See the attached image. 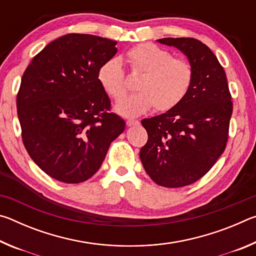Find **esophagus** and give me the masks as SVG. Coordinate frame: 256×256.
I'll return each instance as SVG.
<instances>
[{"label":"esophagus","instance_id":"esophagus-1","mask_svg":"<svg viewBox=\"0 0 256 256\" xmlns=\"http://www.w3.org/2000/svg\"><path fill=\"white\" fill-rule=\"evenodd\" d=\"M138 124H140V122H138V120H126L128 126H136V125H138Z\"/></svg>","mask_w":256,"mask_h":256}]
</instances>
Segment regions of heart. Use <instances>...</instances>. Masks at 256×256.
<instances>
[{"label": "heart", "mask_w": 256, "mask_h": 256, "mask_svg": "<svg viewBox=\"0 0 256 256\" xmlns=\"http://www.w3.org/2000/svg\"><path fill=\"white\" fill-rule=\"evenodd\" d=\"M132 72L142 74L136 82L138 92L120 100L116 110L126 118H136L154 106L167 112L183 100L193 82V68L188 60L175 58L170 52L151 42H142L126 52ZM97 80L108 96L120 100L128 92L122 64L112 58L102 64Z\"/></svg>", "instance_id": "1"}]
</instances>
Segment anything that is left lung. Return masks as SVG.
<instances>
[{"label":"left lung","instance_id":"1","mask_svg":"<svg viewBox=\"0 0 256 256\" xmlns=\"http://www.w3.org/2000/svg\"><path fill=\"white\" fill-rule=\"evenodd\" d=\"M157 42L185 54L194 76L178 105L141 120L148 141L140 150V159L154 183L182 188L204 176L222 154L232 112V96L224 68L202 42L194 38Z\"/></svg>","mask_w":256,"mask_h":256}]
</instances>
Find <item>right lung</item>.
Here are the masks:
<instances>
[{
    "label": "right lung",
    "instance_id": "1",
    "mask_svg": "<svg viewBox=\"0 0 256 256\" xmlns=\"http://www.w3.org/2000/svg\"><path fill=\"white\" fill-rule=\"evenodd\" d=\"M116 44L68 34L34 56L21 79L16 108L24 148L42 170L63 183L89 180L125 128L97 80Z\"/></svg>",
    "mask_w": 256,
    "mask_h": 256
}]
</instances>
